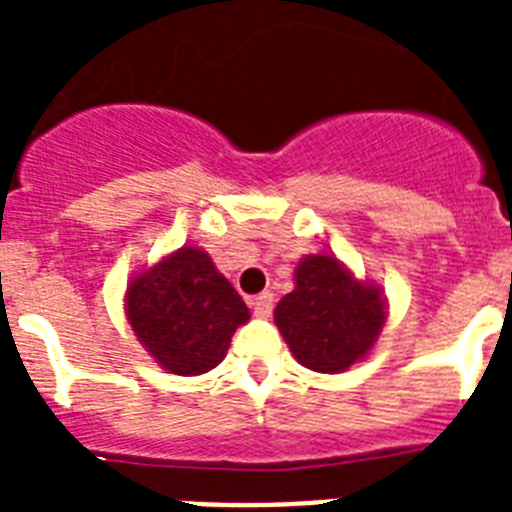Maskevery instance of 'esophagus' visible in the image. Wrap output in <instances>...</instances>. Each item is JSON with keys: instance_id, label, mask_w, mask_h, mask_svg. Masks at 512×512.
Wrapping results in <instances>:
<instances>
[{"instance_id": "1", "label": "esophagus", "mask_w": 512, "mask_h": 512, "mask_svg": "<svg viewBox=\"0 0 512 512\" xmlns=\"http://www.w3.org/2000/svg\"><path fill=\"white\" fill-rule=\"evenodd\" d=\"M251 307L259 318H269L271 310H274V295H271V292H261V295L253 297Z\"/></svg>"}]
</instances>
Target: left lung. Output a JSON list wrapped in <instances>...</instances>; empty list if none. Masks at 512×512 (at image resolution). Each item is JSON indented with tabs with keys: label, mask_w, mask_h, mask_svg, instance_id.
Returning <instances> with one entry per match:
<instances>
[{
	"label": "left lung",
	"mask_w": 512,
	"mask_h": 512,
	"mask_svg": "<svg viewBox=\"0 0 512 512\" xmlns=\"http://www.w3.org/2000/svg\"><path fill=\"white\" fill-rule=\"evenodd\" d=\"M295 292L274 310L295 359L312 372L336 374L364 359L384 323V300L333 256H307L295 271Z\"/></svg>",
	"instance_id": "8db88e82"
}]
</instances>
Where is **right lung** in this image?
Masks as SVG:
<instances>
[{
  "label": "right lung",
  "instance_id": "right-lung-1",
  "mask_svg": "<svg viewBox=\"0 0 512 512\" xmlns=\"http://www.w3.org/2000/svg\"><path fill=\"white\" fill-rule=\"evenodd\" d=\"M128 320L153 359L171 374H205L225 359L246 323V302L200 248H179L128 287Z\"/></svg>",
  "mask_w": 512,
  "mask_h": 512
}]
</instances>
